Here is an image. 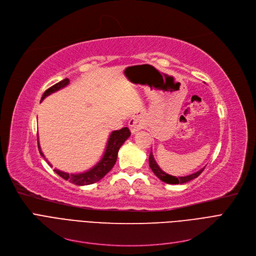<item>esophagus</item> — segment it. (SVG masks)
Listing matches in <instances>:
<instances>
[{
	"instance_id": "1",
	"label": "esophagus",
	"mask_w": 256,
	"mask_h": 256,
	"mask_svg": "<svg viewBox=\"0 0 256 256\" xmlns=\"http://www.w3.org/2000/svg\"><path fill=\"white\" fill-rule=\"evenodd\" d=\"M128 126L130 128V132L132 134V135H135L136 132H138L139 130L144 128L146 126V120H145L144 115L142 113L134 115L130 120Z\"/></svg>"
}]
</instances>
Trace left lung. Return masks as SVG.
<instances>
[{"label":"left lung","mask_w":256,"mask_h":256,"mask_svg":"<svg viewBox=\"0 0 256 256\" xmlns=\"http://www.w3.org/2000/svg\"><path fill=\"white\" fill-rule=\"evenodd\" d=\"M150 169L152 170V172L156 174V176H158L160 180L166 182V184H186L188 182H190L196 178H198L200 176V173L204 171V168H201L200 170L192 173V174H189V176H170V174L166 173L165 171H163L162 169L160 168V166L158 165L156 160L152 154V152H150Z\"/></svg>","instance_id":"1"}]
</instances>
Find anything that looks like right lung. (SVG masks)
Instances as JSON below:
<instances>
[{"instance_id": "1", "label": "right lung", "mask_w": 256, "mask_h": 256, "mask_svg": "<svg viewBox=\"0 0 256 256\" xmlns=\"http://www.w3.org/2000/svg\"><path fill=\"white\" fill-rule=\"evenodd\" d=\"M68 84H70V78H66L60 80L59 83L52 86L44 93V96L42 98V102L46 96H50L52 93H55V92L65 88L66 86H68ZM130 136V132L128 128H122L119 130H113L109 135V138H108V140H106L104 152L100 160L93 167H91L90 169H88L84 172L67 173V172L61 171L59 169H55L54 171H55L58 176H61L63 180H70V182L78 184V186H87V184L96 182L100 180L106 176V174L113 168V166L116 163L119 148L128 139ZM37 142H38V150H39L40 154H42V158H46V156L42 150V147H40V144H39V138H37ZM46 160L50 167H52V164L46 158Z\"/></svg>"}]
</instances>
